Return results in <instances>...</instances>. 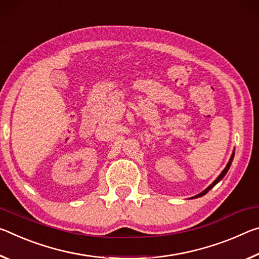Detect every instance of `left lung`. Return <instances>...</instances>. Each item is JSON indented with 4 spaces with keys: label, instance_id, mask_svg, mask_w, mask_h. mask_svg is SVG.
<instances>
[{
    "label": "left lung",
    "instance_id": "obj_1",
    "mask_svg": "<svg viewBox=\"0 0 259 259\" xmlns=\"http://www.w3.org/2000/svg\"><path fill=\"white\" fill-rule=\"evenodd\" d=\"M234 154H235V152H233V154H232V156H231V159H230V162H228L227 163V165H226V167L225 168H224V171L222 172V173H220V176L217 178V179H215L213 182H212V184H211L210 186H209V187H207L205 190H203V192L201 193V194H198V195H196V196H195V198H196V197H201V196H203V195H205L207 192H209V190L211 189V188H212V187H214V186L215 185H217L218 184V182L220 181V180H222L223 179V178L224 177H225L226 176V173H227V171H228V169H230V167H231V164H232V162H233V158H234Z\"/></svg>",
    "mask_w": 259,
    "mask_h": 259
}]
</instances>
